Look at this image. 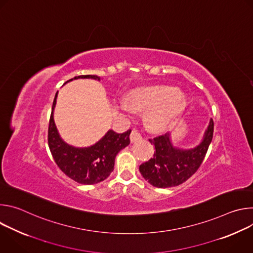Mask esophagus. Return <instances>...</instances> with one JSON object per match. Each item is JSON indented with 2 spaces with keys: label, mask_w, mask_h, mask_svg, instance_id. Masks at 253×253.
Returning <instances> with one entry per match:
<instances>
[{
  "label": "esophagus",
  "mask_w": 253,
  "mask_h": 253,
  "mask_svg": "<svg viewBox=\"0 0 253 253\" xmlns=\"http://www.w3.org/2000/svg\"><path fill=\"white\" fill-rule=\"evenodd\" d=\"M141 138H142V136H141V134H140L139 131H137V130H132V132H131V134H130V140H131V142H136V141L140 140Z\"/></svg>",
  "instance_id": "34e87169"
}]
</instances>
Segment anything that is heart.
Masks as SVG:
<instances>
[{"label":"heart","mask_w":253,"mask_h":253,"mask_svg":"<svg viewBox=\"0 0 253 253\" xmlns=\"http://www.w3.org/2000/svg\"><path fill=\"white\" fill-rule=\"evenodd\" d=\"M129 100L135 109L147 111L146 121L152 129L164 130L182 113L187 97L182 90L171 86H152L131 91ZM119 107L125 113L132 111V107L124 101Z\"/></svg>","instance_id":"1"}]
</instances>
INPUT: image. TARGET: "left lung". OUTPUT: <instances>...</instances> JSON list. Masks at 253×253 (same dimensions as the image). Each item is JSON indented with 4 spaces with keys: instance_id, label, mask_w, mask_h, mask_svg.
I'll return each instance as SVG.
<instances>
[{
    "instance_id": "obj_1",
    "label": "left lung",
    "mask_w": 253,
    "mask_h": 253,
    "mask_svg": "<svg viewBox=\"0 0 253 253\" xmlns=\"http://www.w3.org/2000/svg\"><path fill=\"white\" fill-rule=\"evenodd\" d=\"M213 120L210 119L201 142L193 148L173 145L171 133L149 139L155 145L153 158L139 166L144 179L154 187L168 188L182 184L201 165L213 137Z\"/></svg>"
}]
</instances>
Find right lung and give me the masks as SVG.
Here are the masks:
<instances>
[{"instance_id": "1", "label": "right lung", "mask_w": 253, "mask_h": 253, "mask_svg": "<svg viewBox=\"0 0 253 253\" xmlns=\"http://www.w3.org/2000/svg\"><path fill=\"white\" fill-rule=\"evenodd\" d=\"M78 79L101 80V78L96 75H82L71 79L66 83ZM57 97L58 92L53 102L48 131L49 148L56 164L68 177L78 183L91 185L103 181L114 170L116 155L130 144L129 135L131 130L124 133H116L113 130H108L98 142L89 147L69 145L60 136L54 121Z\"/></svg>"}]
</instances>
